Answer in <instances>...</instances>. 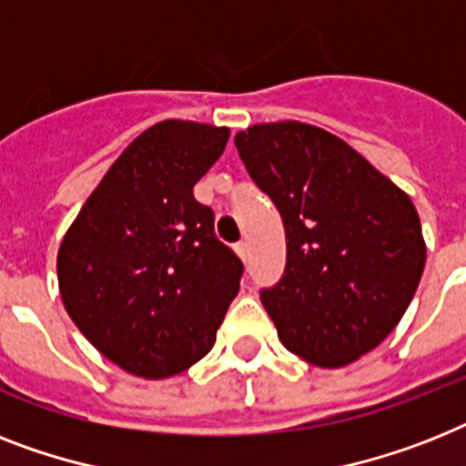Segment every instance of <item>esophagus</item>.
<instances>
[{
    "label": "esophagus",
    "mask_w": 466,
    "mask_h": 466,
    "mask_svg": "<svg viewBox=\"0 0 466 466\" xmlns=\"http://www.w3.org/2000/svg\"><path fill=\"white\" fill-rule=\"evenodd\" d=\"M237 253H239L241 260H248V244H246V241H239V244H237Z\"/></svg>",
    "instance_id": "1"
}]
</instances>
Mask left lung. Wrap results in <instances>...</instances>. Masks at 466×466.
Returning <instances> with one entry per match:
<instances>
[{
  "label": "left lung",
  "instance_id": "obj_1",
  "mask_svg": "<svg viewBox=\"0 0 466 466\" xmlns=\"http://www.w3.org/2000/svg\"><path fill=\"white\" fill-rule=\"evenodd\" d=\"M234 146L285 225V275L260 292L278 338L320 369L376 350L407 311L426 266L410 196L311 124H253Z\"/></svg>",
  "mask_w": 466,
  "mask_h": 466
}]
</instances>
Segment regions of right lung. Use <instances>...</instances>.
Segmentation results:
<instances>
[{
	"instance_id": "right-lung-1",
	"label": "right lung",
	"mask_w": 466,
	"mask_h": 466,
	"mask_svg": "<svg viewBox=\"0 0 466 466\" xmlns=\"http://www.w3.org/2000/svg\"><path fill=\"white\" fill-rule=\"evenodd\" d=\"M227 127L167 119L146 128L107 169L56 253L76 328L131 376L162 380L213 350L239 292L241 260L194 198Z\"/></svg>"
}]
</instances>
